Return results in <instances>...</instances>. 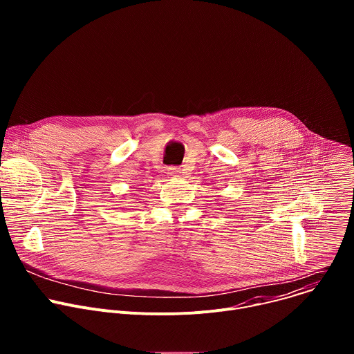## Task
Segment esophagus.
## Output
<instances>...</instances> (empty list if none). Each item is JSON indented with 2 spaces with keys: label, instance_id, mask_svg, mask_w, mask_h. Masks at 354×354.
<instances>
[{
  "label": "esophagus",
  "instance_id": "1",
  "mask_svg": "<svg viewBox=\"0 0 354 354\" xmlns=\"http://www.w3.org/2000/svg\"><path fill=\"white\" fill-rule=\"evenodd\" d=\"M168 174H169L171 176H178V175L180 174V169L176 168V167H171V168H168Z\"/></svg>",
  "mask_w": 354,
  "mask_h": 354
}]
</instances>
